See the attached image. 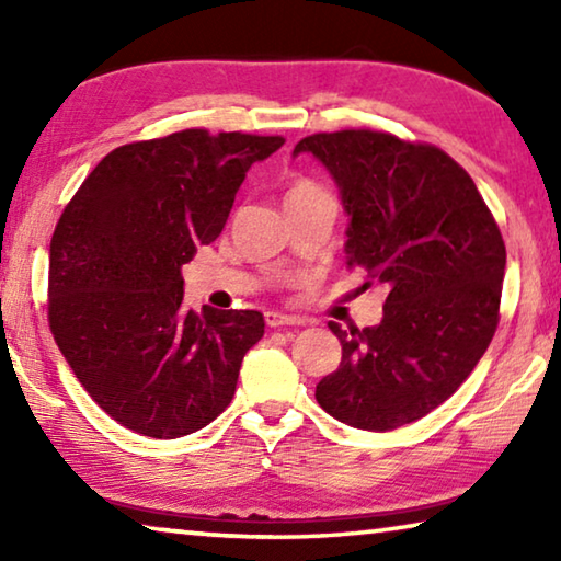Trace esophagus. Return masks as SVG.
I'll use <instances>...</instances> for the list:
<instances>
[{"label": "esophagus", "mask_w": 561, "mask_h": 561, "mask_svg": "<svg viewBox=\"0 0 561 561\" xmlns=\"http://www.w3.org/2000/svg\"><path fill=\"white\" fill-rule=\"evenodd\" d=\"M264 321H267V327H272V329H279V327H304V319L301 317L282 314V311H267V314H264Z\"/></svg>", "instance_id": "34e87169"}]
</instances>
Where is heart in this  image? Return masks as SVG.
I'll list each match as a JSON object with an SVG mask.
<instances>
[{
    "label": "heart",
    "instance_id": "1",
    "mask_svg": "<svg viewBox=\"0 0 561 561\" xmlns=\"http://www.w3.org/2000/svg\"><path fill=\"white\" fill-rule=\"evenodd\" d=\"M311 190H317L314 183H309V180H297V183H294V185L289 187L287 197H299V195H304V193H311Z\"/></svg>",
    "mask_w": 561,
    "mask_h": 561
}]
</instances>
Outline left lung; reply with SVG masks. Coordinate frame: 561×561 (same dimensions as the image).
<instances>
[{"label":"left lung","instance_id":"8db88e82","mask_svg":"<svg viewBox=\"0 0 561 561\" xmlns=\"http://www.w3.org/2000/svg\"><path fill=\"white\" fill-rule=\"evenodd\" d=\"M299 153L339 187L346 264L388 289L381 324L329 321L341 364L317 383V401L351 428H401L448 401L488 351L505 242L472 178L440 148L339 130L301 138Z\"/></svg>","mask_w":561,"mask_h":561}]
</instances>
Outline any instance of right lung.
Masks as SVG:
<instances>
[{"mask_svg":"<svg viewBox=\"0 0 561 561\" xmlns=\"http://www.w3.org/2000/svg\"><path fill=\"white\" fill-rule=\"evenodd\" d=\"M282 146L203 128L128 144L66 205L49 247V327L81 386L128 431L183 438L230 405L264 317L197 314L180 272L220 237L247 170Z\"/></svg>","mask_w":561,"mask_h":561,"instance_id":"right-lung-1","label":"right lung"}]
</instances>
